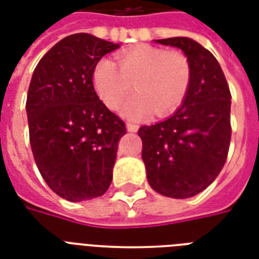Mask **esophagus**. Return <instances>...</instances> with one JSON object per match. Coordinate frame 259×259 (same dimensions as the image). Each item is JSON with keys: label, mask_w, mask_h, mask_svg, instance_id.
Wrapping results in <instances>:
<instances>
[{"label": "esophagus", "mask_w": 259, "mask_h": 259, "mask_svg": "<svg viewBox=\"0 0 259 259\" xmlns=\"http://www.w3.org/2000/svg\"><path fill=\"white\" fill-rule=\"evenodd\" d=\"M126 127H127V130H129V132L134 133V132H137L140 126H138L137 123H133V122H127V125H126Z\"/></svg>", "instance_id": "1"}]
</instances>
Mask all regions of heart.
<instances>
[{"instance_id": "heart-1", "label": "heart", "mask_w": 259, "mask_h": 259, "mask_svg": "<svg viewBox=\"0 0 259 259\" xmlns=\"http://www.w3.org/2000/svg\"><path fill=\"white\" fill-rule=\"evenodd\" d=\"M192 70L188 58L179 51L153 46H138L119 55L118 64L102 59L94 70V86L110 109H118L137 91L123 107L129 118H142L154 110L165 117L180 107L189 91Z\"/></svg>"}]
</instances>
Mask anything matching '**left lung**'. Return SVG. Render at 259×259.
I'll list each match as a JSON object with an SVG mask.
<instances>
[{"mask_svg":"<svg viewBox=\"0 0 259 259\" xmlns=\"http://www.w3.org/2000/svg\"><path fill=\"white\" fill-rule=\"evenodd\" d=\"M156 41L184 52L192 79L172 117L140 127L142 161L156 192L185 199L204 191L225 166L231 140V93L215 56L199 42L188 37Z\"/></svg>","mask_w":259,"mask_h":259,"instance_id":"obj_1","label":"left lung"}]
</instances>
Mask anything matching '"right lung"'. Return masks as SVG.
<instances>
[{
	"label": "right lung",
	"mask_w": 259,
	"mask_h": 259,
	"mask_svg": "<svg viewBox=\"0 0 259 259\" xmlns=\"http://www.w3.org/2000/svg\"><path fill=\"white\" fill-rule=\"evenodd\" d=\"M119 44L89 33L67 36L34 68L26 97L32 153L42 179L70 201L102 196L113 180L125 122L94 89L98 62Z\"/></svg>",
	"instance_id": "1"
}]
</instances>
